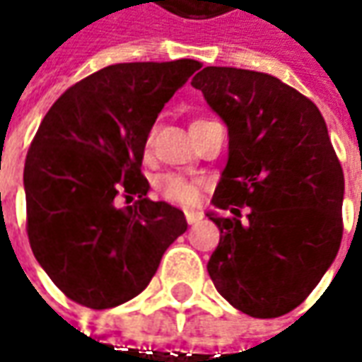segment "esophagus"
<instances>
[{
  "instance_id": "obj_1",
  "label": "esophagus",
  "mask_w": 362,
  "mask_h": 362,
  "mask_svg": "<svg viewBox=\"0 0 362 362\" xmlns=\"http://www.w3.org/2000/svg\"><path fill=\"white\" fill-rule=\"evenodd\" d=\"M202 217H203V214H199V211H185V219H187L189 226L197 223V221H199Z\"/></svg>"
}]
</instances>
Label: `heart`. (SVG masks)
I'll return each mask as SVG.
<instances>
[{
    "label": "heart",
    "instance_id": "obj_1",
    "mask_svg": "<svg viewBox=\"0 0 362 362\" xmlns=\"http://www.w3.org/2000/svg\"><path fill=\"white\" fill-rule=\"evenodd\" d=\"M202 122H205V120H195L193 124H202ZM151 146H153V131L146 134L145 141L146 151ZM202 185V179H197V177H187V175L181 173H160L153 181V191L163 202L181 205V207H191L199 202Z\"/></svg>",
    "mask_w": 362,
    "mask_h": 362
}]
</instances>
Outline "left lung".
<instances>
[{
  "label": "left lung",
  "instance_id": "8db88e82",
  "mask_svg": "<svg viewBox=\"0 0 362 362\" xmlns=\"http://www.w3.org/2000/svg\"><path fill=\"white\" fill-rule=\"evenodd\" d=\"M191 84L230 132L211 202L231 216L207 214L219 230L207 272L238 310L282 316L308 298L341 247L344 175L327 122L310 98L264 72L207 66Z\"/></svg>",
  "mask_w": 362,
  "mask_h": 362
}]
</instances>
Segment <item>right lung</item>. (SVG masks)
Segmentation results:
<instances>
[{
	"mask_svg": "<svg viewBox=\"0 0 362 362\" xmlns=\"http://www.w3.org/2000/svg\"><path fill=\"white\" fill-rule=\"evenodd\" d=\"M197 60L106 66L52 105L30 145L25 231L35 259L78 304L105 310L134 298L187 230L181 209L146 197V134ZM119 197H139L117 208Z\"/></svg>",
	"mask_w": 362,
	"mask_h": 362,
	"instance_id": "right-lung-1",
	"label": "right lung"
}]
</instances>
